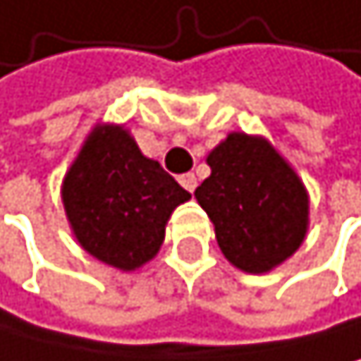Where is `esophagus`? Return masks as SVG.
Returning a JSON list of instances; mask_svg holds the SVG:
<instances>
[{
    "mask_svg": "<svg viewBox=\"0 0 361 361\" xmlns=\"http://www.w3.org/2000/svg\"><path fill=\"white\" fill-rule=\"evenodd\" d=\"M179 184H182V186L188 190V193H193L195 186H197V177H195L193 173H186V175L179 177Z\"/></svg>",
    "mask_w": 361,
    "mask_h": 361,
    "instance_id": "34e87169",
    "label": "esophagus"
}]
</instances>
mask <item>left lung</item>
Instances as JSON below:
<instances>
[{"label": "left lung", "instance_id": "left-lung-1", "mask_svg": "<svg viewBox=\"0 0 361 361\" xmlns=\"http://www.w3.org/2000/svg\"><path fill=\"white\" fill-rule=\"evenodd\" d=\"M207 164L211 177L195 197L216 224L222 254L249 274L290 258L305 238L307 193L286 159L265 139L233 132Z\"/></svg>", "mask_w": 361, "mask_h": 361}]
</instances>
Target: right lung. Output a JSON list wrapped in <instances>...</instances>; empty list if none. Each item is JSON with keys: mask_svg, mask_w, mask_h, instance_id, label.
<instances>
[{"mask_svg": "<svg viewBox=\"0 0 361 361\" xmlns=\"http://www.w3.org/2000/svg\"><path fill=\"white\" fill-rule=\"evenodd\" d=\"M188 197V190L114 126L92 132L62 184L78 243L118 269H137L159 252L168 218Z\"/></svg>", "mask_w": 361, "mask_h": 361, "instance_id": "right-lung-1", "label": "right lung"}]
</instances>
